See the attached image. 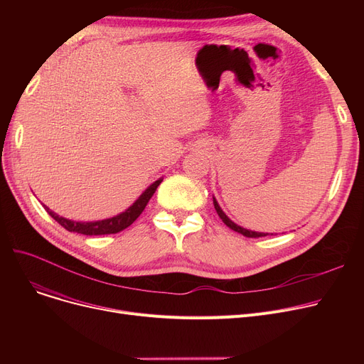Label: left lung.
Here are the masks:
<instances>
[{
	"instance_id": "8db88e82",
	"label": "left lung",
	"mask_w": 364,
	"mask_h": 364,
	"mask_svg": "<svg viewBox=\"0 0 364 364\" xmlns=\"http://www.w3.org/2000/svg\"><path fill=\"white\" fill-rule=\"evenodd\" d=\"M214 206H215V209H217V214L220 215V218L223 220V223L227 225V227H230L232 230H235V232H237V233H240V235H243V236H246V237H255V239H258V237H264V236H267V233H258V232H251V230H246V228H242V227H239V225H236L233 221H230L227 218V215L221 211V208H220V205L217 203V200L214 199Z\"/></svg>"
}]
</instances>
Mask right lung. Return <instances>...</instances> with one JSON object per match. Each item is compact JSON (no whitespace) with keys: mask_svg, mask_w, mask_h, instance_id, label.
<instances>
[{"mask_svg":"<svg viewBox=\"0 0 364 364\" xmlns=\"http://www.w3.org/2000/svg\"><path fill=\"white\" fill-rule=\"evenodd\" d=\"M162 183V180H158L153 183L146 192L134 202L132 206H129L125 213L113 217V218H107V220H102V221H95V223H76V221H70L66 220L63 217L55 215L53 211L47 206H44L47 209V213L59 223L62 227H65L68 232H73V233H81L85 236H99V235H114V233H119L122 230H125L127 227H129L134 221H136L140 214L144 211L146 205L149 203L150 198L153 196V193L156 192L158 186Z\"/></svg>","mask_w":364,"mask_h":364,"instance_id":"obj_1","label":"right lung"}]
</instances>
